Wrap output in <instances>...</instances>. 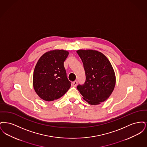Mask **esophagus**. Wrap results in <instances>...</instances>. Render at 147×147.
Listing matches in <instances>:
<instances>
[{
  "mask_svg": "<svg viewBox=\"0 0 147 147\" xmlns=\"http://www.w3.org/2000/svg\"><path fill=\"white\" fill-rule=\"evenodd\" d=\"M77 84H78V81H77V80H75L74 82H73V86H75V87L77 86Z\"/></svg>",
  "mask_w": 147,
  "mask_h": 147,
  "instance_id": "esophagus-1",
  "label": "esophagus"
}]
</instances>
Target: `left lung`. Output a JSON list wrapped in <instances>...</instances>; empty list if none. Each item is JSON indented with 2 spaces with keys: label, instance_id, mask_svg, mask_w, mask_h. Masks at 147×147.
Returning a JSON list of instances; mask_svg holds the SVG:
<instances>
[{
  "label": "left lung",
  "instance_id": "8db88e82",
  "mask_svg": "<svg viewBox=\"0 0 147 147\" xmlns=\"http://www.w3.org/2000/svg\"><path fill=\"white\" fill-rule=\"evenodd\" d=\"M77 53L81 58L86 76L84 84L77 89L89 104L96 105L106 100L115 86L116 77L112 65L102 53L91 49H80Z\"/></svg>",
  "mask_w": 147,
  "mask_h": 147
}]
</instances>
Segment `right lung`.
<instances>
[{
    "label": "right lung",
    "mask_w": 147,
    "mask_h": 147,
    "mask_svg": "<svg viewBox=\"0 0 147 147\" xmlns=\"http://www.w3.org/2000/svg\"><path fill=\"white\" fill-rule=\"evenodd\" d=\"M69 52L63 49L43 54L35 66L33 86L38 96L46 101L61 98L69 90L71 82L67 77L64 62Z\"/></svg>",
    "instance_id": "right-lung-1"
}]
</instances>
